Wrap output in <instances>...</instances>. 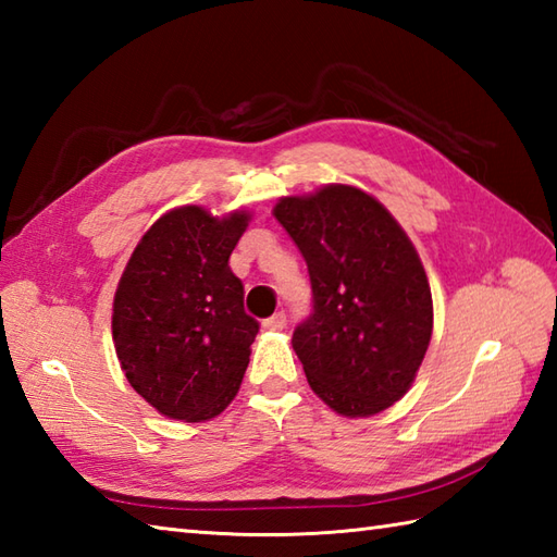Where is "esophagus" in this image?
Here are the masks:
<instances>
[{"mask_svg": "<svg viewBox=\"0 0 557 557\" xmlns=\"http://www.w3.org/2000/svg\"><path fill=\"white\" fill-rule=\"evenodd\" d=\"M263 327L272 330V333H280V330L287 327V315L280 311V313H275L272 318H268V321H263Z\"/></svg>", "mask_w": 557, "mask_h": 557, "instance_id": "obj_1", "label": "esophagus"}]
</instances>
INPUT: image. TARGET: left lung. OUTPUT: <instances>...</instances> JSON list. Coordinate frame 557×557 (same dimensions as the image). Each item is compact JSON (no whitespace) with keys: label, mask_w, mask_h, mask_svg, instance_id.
I'll list each match as a JSON object with an SVG mask.
<instances>
[{"label":"left lung","mask_w":557,"mask_h":557,"mask_svg":"<svg viewBox=\"0 0 557 557\" xmlns=\"http://www.w3.org/2000/svg\"><path fill=\"white\" fill-rule=\"evenodd\" d=\"M272 215L309 265L313 315L292 347L306 381L347 419L409 393L433 335V297L417 246L381 200L351 184L282 196Z\"/></svg>","instance_id":"8db88e82"}]
</instances>
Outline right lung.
<instances>
[{"instance_id":"add662e5","label":"right lung","mask_w":557,"mask_h":557,"mask_svg":"<svg viewBox=\"0 0 557 557\" xmlns=\"http://www.w3.org/2000/svg\"><path fill=\"white\" fill-rule=\"evenodd\" d=\"M251 212L172 208L140 236L112 304L126 381L162 417L198 423L239 393L258 323L244 311L230 256Z\"/></svg>"}]
</instances>
